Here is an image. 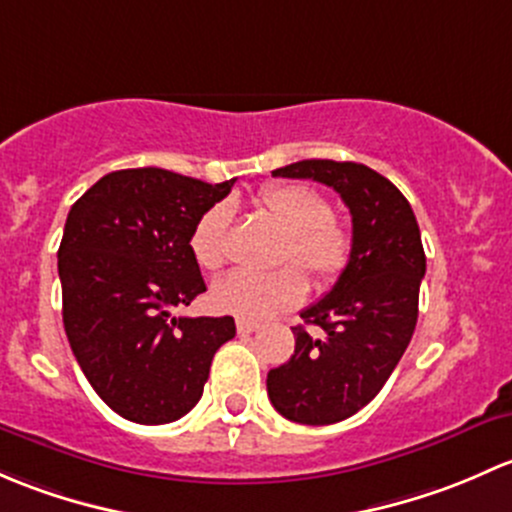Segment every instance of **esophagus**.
I'll return each instance as SVG.
<instances>
[{
  "instance_id": "1",
  "label": "esophagus",
  "mask_w": 512,
  "mask_h": 512,
  "mask_svg": "<svg viewBox=\"0 0 512 512\" xmlns=\"http://www.w3.org/2000/svg\"><path fill=\"white\" fill-rule=\"evenodd\" d=\"M236 330H239L241 335L256 333V330H258V323H256V320H244V318H239V320H236Z\"/></svg>"
}]
</instances>
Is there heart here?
I'll use <instances>...</instances> for the list:
<instances>
[{"label":"heart","mask_w":512,"mask_h":512,"mask_svg":"<svg viewBox=\"0 0 512 512\" xmlns=\"http://www.w3.org/2000/svg\"><path fill=\"white\" fill-rule=\"evenodd\" d=\"M266 209L288 231L281 249V261H298L320 286H330L347 268L352 256V236L330 214L323 194L305 184H273L258 197ZM229 204H214L194 224L189 249L194 261L207 271H219L229 249ZM308 278L303 269L288 263L273 273L234 271L214 283L212 305L221 313L244 320H261L303 303Z\"/></svg>","instance_id":"1"}]
</instances>
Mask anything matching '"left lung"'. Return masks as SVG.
<instances>
[{
    "instance_id": "left-lung-1",
    "label": "left lung",
    "mask_w": 512,
    "mask_h": 512,
    "mask_svg": "<svg viewBox=\"0 0 512 512\" xmlns=\"http://www.w3.org/2000/svg\"><path fill=\"white\" fill-rule=\"evenodd\" d=\"M273 177L328 184L350 209V263L330 293L300 313L323 335L293 328L291 360L266 379L278 414L308 426L335 424L377 397L412 340L426 273L419 224L407 197L360 162L300 160Z\"/></svg>"
}]
</instances>
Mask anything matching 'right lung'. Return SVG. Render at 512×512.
<instances>
[{"label":"right lung","mask_w":512,"mask_h":512,"mask_svg":"<svg viewBox=\"0 0 512 512\" xmlns=\"http://www.w3.org/2000/svg\"><path fill=\"white\" fill-rule=\"evenodd\" d=\"M236 179L209 184L160 167L100 177L68 212L59 246L63 328L98 397L135 424H170L202 399L234 318H175L207 291L194 224Z\"/></svg>","instance_id":"obj_1"}]
</instances>
